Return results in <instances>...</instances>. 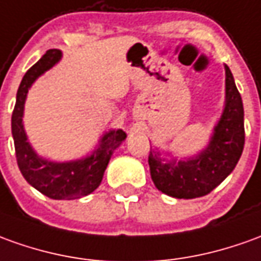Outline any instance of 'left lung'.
<instances>
[{
    "label": "left lung",
    "mask_w": 261,
    "mask_h": 261,
    "mask_svg": "<svg viewBox=\"0 0 261 261\" xmlns=\"http://www.w3.org/2000/svg\"><path fill=\"white\" fill-rule=\"evenodd\" d=\"M244 148V111L234 78L226 66V107L209 146L188 162L163 163L159 153H149L154 186L177 199H195L210 193L236 168Z\"/></svg>",
    "instance_id": "8db88e82"
}]
</instances>
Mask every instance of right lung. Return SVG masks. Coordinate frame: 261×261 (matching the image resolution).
<instances>
[{
  "label": "right lung",
  "instance_id": "add662e5",
  "mask_svg": "<svg viewBox=\"0 0 261 261\" xmlns=\"http://www.w3.org/2000/svg\"><path fill=\"white\" fill-rule=\"evenodd\" d=\"M61 59V51L49 49L42 58L32 65L18 88L17 102L11 118V129L15 146L18 168L31 186L42 195L57 200H72L92 193L102 182L103 172L107 169L113 150L126 138V134L118 129L107 134L92 156L84 161L69 163H54L38 158L27 142V135L22 126V112L27 92L32 82L49 69Z\"/></svg>",
  "mask_w": 261,
  "mask_h": 261
}]
</instances>
